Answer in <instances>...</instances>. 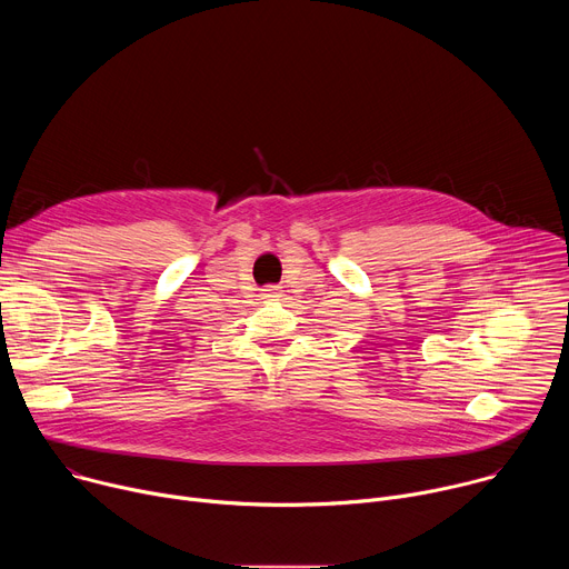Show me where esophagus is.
Masks as SVG:
<instances>
[{
    "label": "esophagus",
    "mask_w": 569,
    "mask_h": 569,
    "mask_svg": "<svg viewBox=\"0 0 569 569\" xmlns=\"http://www.w3.org/2000/svg\"><path fill=\"white\" fill-rule=\"evenodd\" d=\"M263 297H266V299L277 297V288H266V290H263Z\"/></svg>",
    "instance_id": "esophagus-1"
}]
</instances>
